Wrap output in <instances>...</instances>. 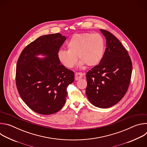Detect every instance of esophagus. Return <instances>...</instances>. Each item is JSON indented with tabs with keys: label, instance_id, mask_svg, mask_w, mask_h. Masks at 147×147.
<instances>
[{
	"label": "esophagus",
	"instance_id": "1",
	"mask_svg": "<svg viewBox=\"0 0 147 147\" xmlns=\"http://www.w3.org/2000/svg\"><path fill=\"white\" fill-rule=\"evenodd\" d=\"M85 75V73H75V80L76 81L80 80L81 78L84 76Z\"/></svg>",
	"mask_w": 147,
	"mask_h": 147
}]
</instances>
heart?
Listing matches in <instances>:
<instances>
[{
  "mask_svg": "<svg viewBox=\"0 0 147 147\" xmlns=\"http://www.w3.org/2000/svg\"><path fill=\"white\" fill-rule=\"evenodd\" d=\"M67 49H60L57 57L61 63L67 68H73L81 60L80 65L95 66L103 59L105 52V43L99 33H81L73 35L67 42Z\"/></svg>",
  "mask_w": 147,
  "mask_h": 147,
  "instance_id": "obj_1",
  "label": "heart"
}]
</instances>
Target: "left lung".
<instances>
[{"instance_id": "left-lung-1", "label": "left lung", "mask_w": 147, "mask_h": 147, "mask_svg": "<svg viewBox=\"0 0 147 147\" xmlns=\"http://www.w3.org/2000/svg\"><path fill=\"white\" fill-rule=\"evenodd\" d=\"M107 40L105 55L99 65L86 74V95L96 107L108 108L118 103L127 91L132 62L127 51L110 32L100 30Z\"/></svg>"}]
</instances>
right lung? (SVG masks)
I'll return each instance as SVG.
<instances>
[{
	"instance_id": "1",
	"label": "right lung",
	"mask_w": 147,
	"mask_h": 147,
	"mask_svg": "<svg viewBox=\"0 0 147 147\" xmlns=\"http://www.w3.org/2000/svg\"><path fill=\"white\" fill-rule=\"evenodd\" d=\"M66 37L60 33L41 36L21 53L16 66V86L20 97L33 111L51 115L65 105L74 72L60 64L57 52ZM46 57L39 58L38 55Z\"/></svg>"
}]
</instances>
